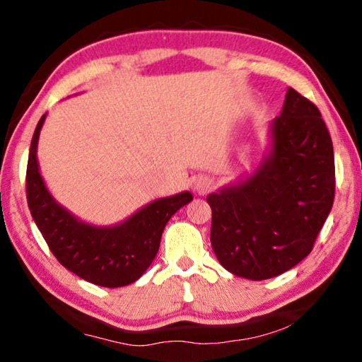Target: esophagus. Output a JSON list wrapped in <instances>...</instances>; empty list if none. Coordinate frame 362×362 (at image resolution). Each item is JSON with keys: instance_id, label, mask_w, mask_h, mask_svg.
I'll return each mask as SVG.
<instances>
[{"instance_id": "34e87169", "label": "esophagus", "mask_w": 362, "mask_h": 362, "mask_svg": "<svg viewBox=\"0 0 362 362\" xmlns=\"http://www.w3.org/2000/svg\"><path fill=\"white\" fill-rule=\"evenodd\" d=\"M214 187V182L209 179V177H198L194 182V192L198 194H206L209 193Z\"/></svg>"}]
</instances>
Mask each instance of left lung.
Returning <instances> with one entry per match:
<instances>
[{
  "label": "left lung",
  "mask_w": 362,
  "mask_h": 362,
  "mask_svg": "<svg viewBox=\"0 0 362 362\" xmlns=\"http://www.w3.org/2000/svg\"><path fill=\"white\" fill-rule=\"evenodd\" d=\"M334 146L315 103L289 88L269 146L246 179L207 196L211 244L225 269L262 281L311 252L334 204Z\"/></svg>",
  "instance_id": "left-lung-1"
}]
</instances>
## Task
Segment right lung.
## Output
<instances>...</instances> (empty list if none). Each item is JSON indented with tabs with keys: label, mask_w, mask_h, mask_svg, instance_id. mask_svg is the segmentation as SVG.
Returning <instances> with one entry per match:
<instances>
[{
	"label": "right lung",
	"mask_w": 362,
	"mask_h": 362,
	"mask_svg": "<svg viewBox=\"0 0 362 362\" xmlns=\"http://www.w3.org/2000/svg\"><path fill=\"white\" fill-rule=\"evenodd\" d=\"M45 119L42 115L36 124L27 164V201L36 226L56 259L76 276L102 287L134 283L155 260L169 218L193 194L182 192L155 199L116 225L83 222L54 199L40 174L36 150Z\"/></svg>",
	"instance_id": "add662e5"
}]
</instances>
